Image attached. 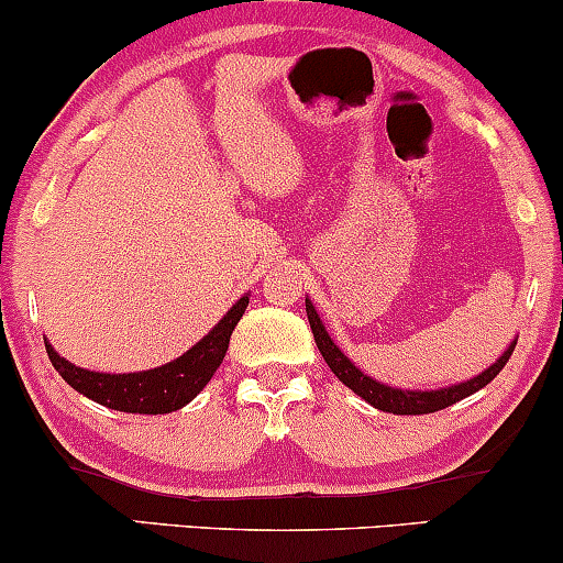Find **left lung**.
<instances>
[{
  "mask_svg": "<svg viewBox=\"0 0 563 563\" xmlns=\"http://www.w3.org/2000/svg\"><path fill=\"white\" fill-rule=\"evenodd\" d=\"M307 318H309V325H312L314 341H318L322 360H325L328 367H331L335 376H339V380H344L349 389H352L354 394H360L365 402H371L373 407H378V410H384V412H394V416H423V412L444 410V407H450V405L461 402V399L471 397L474 391L484 389V386H487L489 380H493L497 373L506 367L508 357L514 354V346H516V341H514V344H510L506 352L500 354V360H497L495 365H489L487 371L479 373V376H474L471 380H463V384L444 386V389H434V391L394 389V386H386V384H380V380H373L371 376H365V373L360 371V367L354 365L352 360H349L346 354L333 344V339L328 335L325 325H322V320L318 318V309L312 307V301L309 299H307Z\"/></svg>",
  "mask_w": 563,
  "mask_h": 563,
  "instance_id": "8db88e82",
  "label": "left lung"
}]
</instances>
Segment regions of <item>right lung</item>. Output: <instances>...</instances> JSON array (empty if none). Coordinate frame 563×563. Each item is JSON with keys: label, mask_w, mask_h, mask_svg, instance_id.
I'll list each match as a JSON object with an SVG mask.
<instances>
[{"label": "right lung", "mask_w": 563, "mask_h": 563, "mask_svg": "<svg viewBox=\"0 0 563 563\" xmlns=\"http://www.w3.org/2000/svg\"><path fill=\"white\" fill-rule=\"evenodd\" d=\"M249 307V294L230 307V312L211 328L196 346L187 349L183 357L172 363L140 373H95L76 367L55 352L49 341H44L49 363L60 373L68 386L95 402L121 412H140V416H164L185 407L196 399L203 386L209 384L217 367L222 365L224 352L230 346V335L238 320Z\"/></svg>", "instance_id": "1"}]
</instances>
